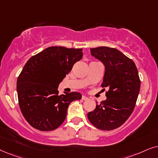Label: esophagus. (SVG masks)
<instances>
[{"mask_svg": "<svg viewBox=\"0 0 158 158\" xmlns=\"http://www.w3.org/2000/svg\"><path fill=\"white\" fill-rule=\"evenodd\" d=\"M81 99H82L83 100H87L89 98H88L87 97H86L85 95H82V97H81Z\"/></svg>", "mask_w": 158, "mask_h": 158, "instance_id": "obj_1", "label": "esophagus"}]
</instances>
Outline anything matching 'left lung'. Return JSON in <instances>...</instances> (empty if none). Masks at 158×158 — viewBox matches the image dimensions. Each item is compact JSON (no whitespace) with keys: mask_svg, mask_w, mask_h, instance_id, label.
<instances>
[{"mask_svg":"<svg viewBox=\"0 0 158 158\" xmlns=\"http://www.w3.org/2000/svg\"><path fill=\"white\" fill-rule=\"evenodd\" d=\"M93 57L105 66L101 86L107 87L106 100L87 113L92 124L101 130H113L125 123L133 112L140 89V79L133 60L115 48H91Z\"/></svg>","mask_w":158,"mask_h":158,"instance_id":"1","label":"left lung"}]
</instances>
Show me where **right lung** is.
Returning <instances> with one entry per match:
<instances>
[{
  "label": "right lung",
  "mask_w": 158,
  "mask_h": 158,
  "mask_svg": "<svg viewBox=\"0 0 158 158\" xmlns=\"http://www.w3.org/2000/svg\"><path fill=\"white\" fill-rule=\"evenodd\" d=\"M82 56L81 48L54 46L31 57L24 65L16 83L19 104L24 118L35 129H57L66 119L69 104L81 98L77 92L59 95L58 87Z\"/></svg>",
  "instance_id": "1"
}]
</instances>
